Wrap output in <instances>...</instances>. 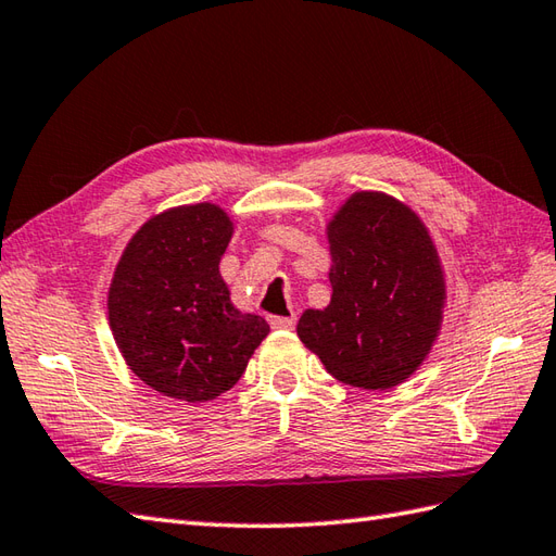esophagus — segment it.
<instances>
[{"mask_svg":"<svg viewBox=\"0 0 556 556\" xmlns=\"http://www.w3.org/2000/svg\"><path fill=\"white\" fill-rule=\"evenodd\" d=\"M268 324L276 330H290L294 328V316H270Z\"/></svg>","mask_w":556,"mask_h":556,"instance_id":"obj_1","label":"esophagus"}]
</instances>
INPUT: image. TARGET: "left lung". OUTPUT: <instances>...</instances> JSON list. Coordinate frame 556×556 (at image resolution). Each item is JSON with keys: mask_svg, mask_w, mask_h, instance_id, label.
<instances>
[{"mask_svg": "<svg viewBox=\"0 0 556 556\" xmlns=\"http://www.w3.org/2000/svg\"><path fill=\"white\" fill-rule=\"evenodd\" d=\"M326 309H306L300 340L348 386L388 390L424 364L438 338L445 278L426 226L386 192H354L328 224Z\"/></svg>", "mask_w": 556, "mask_h": 556, "instance_id": "8db88e82", "label": "left lung"}]
</instances>
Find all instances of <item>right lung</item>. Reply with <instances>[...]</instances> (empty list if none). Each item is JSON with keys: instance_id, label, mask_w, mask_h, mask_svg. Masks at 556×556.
<instances>
[{"instance_id": "1", "label": "right lung", "mask_w": 556, "mask_h": 556, "mask_svg": "<svg viewBox=\"0 0 556 556\" xmlns=\"http://www.w3.org/2000/svg\"><path fill=\"white\" fill-rule=\"evenodd\" d=\"M232 220L216 204L176 206L147 220L128 242L109 288V326L144 386L182 402L230 390L268 336L242 314L218 274Z\"/></svg>"}]
</instances>
